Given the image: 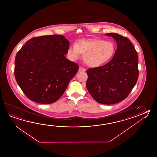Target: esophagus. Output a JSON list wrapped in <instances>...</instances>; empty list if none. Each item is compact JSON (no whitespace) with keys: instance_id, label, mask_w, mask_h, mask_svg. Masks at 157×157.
<instances>
[{"instance_id":"obj_1","label":"esophagus","mask_w":157,"mask_h":157,"mask_svg":"<svg viewBox=\"0 0 157 157\" xmlns=\"http://www.w3.org/2000/svg\"><path fill=\"white\" fill-rule=\"evenodd\" d=\"M86 71V69L85 68H84V67H80L79 68V71Z\"/></svg>"}]
</instances>
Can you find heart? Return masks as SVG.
Segmentation results:
<instances>
[{
    "label": "heart",
    "instance_id": "b5f03b06",
    "mask_svg": "<svg viewBox=\"0 0 157 157\" xmlns=\"http://www.w3.org/2000/svg\"><path fill=\"white\" fill-rule=\"evenodd\" d=\"M115 49V45L110 41L82 39L77 44H73L69 47L67 54L71 60H77L82 54H84V61L87 65L98 67L112 59Z\"/></svg>",
    "mask_w": 157,
    "mask_h": 157
}]
</instances>
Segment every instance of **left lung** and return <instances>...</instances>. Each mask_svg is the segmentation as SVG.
<instances>
[{"instance_id":"1","label":"left lung","mask_w":157,"mask_h":157,"mask_svg":"<svg viewBox=\"0 0 157 157\" xmlns=\"http://www.w3.org/2000/svg\"><path fill=\"white\" fill-rule=\"evenodd\" d=\"M106 35L115 40L117 48L108 63L86 71V86L97 102L113 105L125 99L136 83L138 57L134 46L127 37L115 33Z\"/></svg>"}]
</instances>
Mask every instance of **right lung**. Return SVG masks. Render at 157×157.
Instances as JSON below:
<instances>
[{"mask_svg":"<svg viewBox=\"0 0 157 157\" xmlns=\"http://www.w3.org/2000/svg\"><path fill=\"white\" fill-rule=\"evenodd\" d=\"M69 44L64 36H41L29 40L18 51L14 75L28 98L50 104L63 94L79 69L65 56Z\"/></svg>","mask_w":157,"mask_h":157,"instance_id":"right-lung-1","label":"right lung"}]
</instances>
